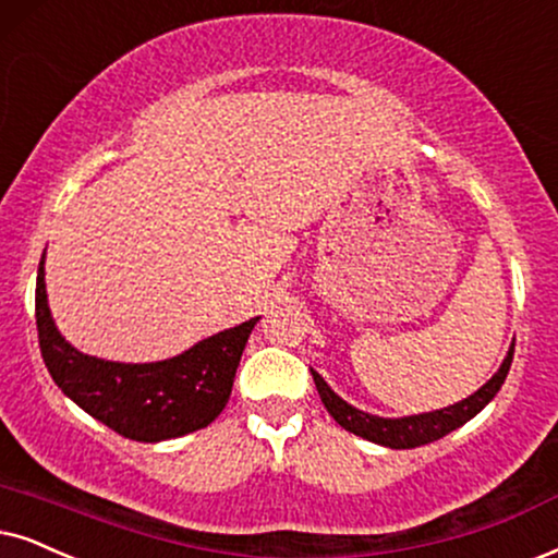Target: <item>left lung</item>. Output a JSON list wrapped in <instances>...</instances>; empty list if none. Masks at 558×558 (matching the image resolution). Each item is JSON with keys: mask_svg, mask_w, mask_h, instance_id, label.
<instances>
[{"mask_svg": "<svg viewBox=\"0 0 558 558\" xmlns=\"http://www.w3.org/2000/svg\"><path fill=\"white\" fill-rule=\"evenodd\" d=\"M512 352H514V342L510 352H507L502 365H499V371L486 380L482 389L471 393V397L458 401V404H450L446 409H435V412L412 414V417H399V420L376 417V414L361 412V409H355L344 399L337 397L319 373L312 371V376H314L316 391H319L322 397V404L327 407V412L335 417L337 425L348 429V433L365 437V440L378 442V446L407 450V448H420V446H427V442L440 440V437H446L448 433H453V429L466 425L471 417H476V414L497 397V391L502 389L507 373H510V365H512Z\"/></svg>", "mask_w": 558, "mask_h": 558, "instance_id": "obj_1", "label": "left lung"}]
</instances>
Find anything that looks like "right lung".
<instances>
[{
    "label": "right lung",
    "mask_w": 558,
    "mask_h": 558,
    "mask_svg": "<svg viewBox=\"0 0 558 558\" xmlns=\"http://www.w3.org/2000/svg\"><path fill=\"white\" fill-rule=\"evenodd\" d=\"M46 257V252H44ZM44 259L35 286L40 355L56 386L84 412L138 442H159L208 427L223 412L255 319L201 340L159 363H112L84 355L56 329Z\"/></svg>",
    "instance_id": "obj_1"
}]
</instances>
